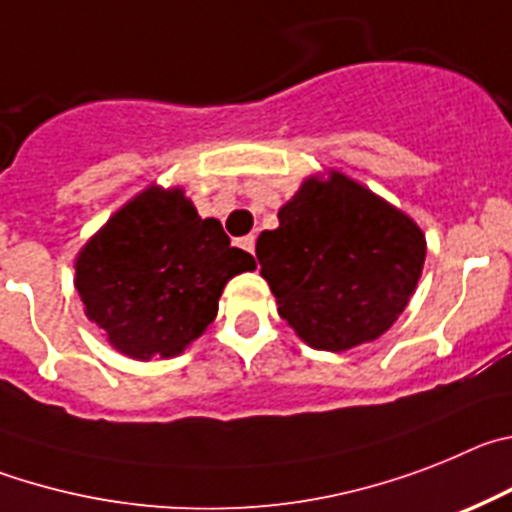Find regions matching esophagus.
I'll return each instance as SVG.
<instances>
[{
  "label": "esophagus",
  "mask_w": 512,
  "mask_h": 512,
  "mask_svg": "<svg viewBox=\"0 0 512 512\" xmlns=\"http://www.w3.org/2000/svg\"><path fill=\"white\" fill-rule=\"evenodd\" d=\"M239 247H242L245 252H252V255H255V237H252V234L242 237L239 239Z\"/></svg>",
  "instance_id": "esophagus-1"
}]
</instances>
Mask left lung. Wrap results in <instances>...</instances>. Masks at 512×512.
Segmentation results:
<instances>
[{
    "label": "left lung",
    "mask_w": 512,
    "mask_h": 512,
    "mask_svg": "<svg viewBox=\"0 0 512 512\" xmlns=\"http://www.w3.org/2000/svg\"><path fill=\"white\" fill-rule=\"evenodd\" d=\"M257 239L278 313L313 349L344 352L382 336L411 301L426 260L416 224L365 186L308 178Z\"/></svg>",
    "instance_id": "1"
}]
</instances>
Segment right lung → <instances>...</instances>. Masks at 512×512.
Segmentation results:
<instances>
[{"label":"right lung","instance_id":"1","mask_svg":"<svg viewBox=\"0 0 512 512\" xmlns=\"http://www.w3.org/2000/svg\"><path fill=\"white\" fill-rule=\"evenodd\" d=\"M255 267L181 188H147L81 250L76 290L114 349L176 357L214 321L227 280Z\"/></svg>","mask_w":512,"mask_h":512}]
</instances>
